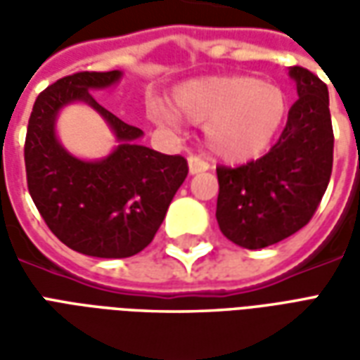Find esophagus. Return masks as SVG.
<instances>
[{"label": "esophagus", "instance_id": "34e87169", "mask_svg": "<svg viewBox=\"0 0 360 360\" xmlns=\"http://www.w3.org/2000/svg\"><path fill=\"white\" fill-rule=\"evenodd\" d=\"M208 167H210V165H208V162H206L204 158L196 156V154L188 156V172L193 173V175H196V173L206 172Z\"/></svg>", "mask_w": 360, "mask_h": 360}]
</instances>
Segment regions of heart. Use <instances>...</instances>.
I'll use <instances>...</instances> for the list:
<instances>
[{"mask_svg":"<svg viewBox=\"0 0 360 360\" xmlns=\"http://www.w3.org/2000/svg\"><path fill=\"white\" fill-rule=\"evenodd\" d=\"M173 103L191 123H208L206 141L214 154L243 164L262 156L279 133L289 110L287 92L279 84L249 75L208 77L181 86ZM173 121L167 111H156Z\"/></svg>","mask_w":360,"mask_h":360,"instance_id":"b5f03b06","label":"heart"}]
</instances>
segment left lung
<instances>
[{
  "label": "left lung",
  "mask_w": 360,
  "mask_h": 360,
  "mask_svg": "<svg viewBox=\"0 0 360 360\" xmlns=\"http://www.w3.org/2000/svg\"><path fill=\"white\" fill-rule=\"evenodd\" d=\"M299 100L266 156L218 165L216 219L229 241L264 249L309 224L324 196L333 165L328 86L304 67H291Z\"/></svg>",
  "instance_id": "1"
}]
</instances>
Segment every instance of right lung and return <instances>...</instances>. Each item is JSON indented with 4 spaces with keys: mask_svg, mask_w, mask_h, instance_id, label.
Masks as SVG:
<instances>
[{
    "mask_svg": "<svg viewBox=\"0 0 360 360\" xmlns=\"http://www.w3.org/2000/svg\"><path fill=\"white\" fill-rule=\"evenodd\" d=\"M119 77L81 71L50 84L36 98L25 141L28 193L46 226L69 249L98 258H127L148 247L188 173L185 158L141 146V129L90 94ZM75 99L90 103L118 136L120 146L102 162L77 160L55 139V115Z\"/></svg>",
    "mask_w": 360,
    "mask_h": 360,
    "instance_id": "obj_1",
    "label": "right lung"
}]
</instances>
